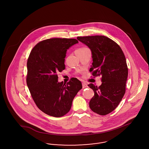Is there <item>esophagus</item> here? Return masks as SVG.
<instances>
[{
  "instance_id": "obj_1",
  "label": "esophagus",
  "mask_w": 149,
  "mask_h": 149,
  "mask_svg": "<svg viewBox=\"0 0 149 149\" xmlns=\"http://www.w3.org/2000/svg\"><path fill=\"white\" fill-rule=\"evenodd\" d=\"M82 86H83V88H85L88 87L87 84H86V83H82Z\"/></svg>"
}]
</instances>
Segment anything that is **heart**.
<instances>
[{
    "instance_id": "obj_1",
    "label": "heart",
    "mask_w": 149,
    "mask_h": 149,
    "mask_svg": "<svg viewBox=\"0 0 149 149\" xmlns=\"http://www.w3.org/2000/svg\"><path fill=\"white\" fill-rule=\"evenodd\" d=\"M88 50V49L87 47H80L79 49H78L76 51V52H82V51H84L85 50Z\"/></svg>"
}]
</instances>
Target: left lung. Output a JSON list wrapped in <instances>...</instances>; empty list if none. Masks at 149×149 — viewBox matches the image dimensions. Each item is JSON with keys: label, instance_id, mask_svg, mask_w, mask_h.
<instances>
[{"label": "left lung", "instance_id": "left-lung-1", "mask_svg": "<svg viewBox=\"0 0 149 149\" xmlns=\"http://www.w3.org/2000/svg\"><path fill=\"white\" fill-rule=\"evenodd\" d=\"M79 41L92 51L93 63L89 71L93 77L102 76L101 85H88L94 92L89 102L92 111L104 116L112 112L120 104L126 92L128 68L120 46L104 36L78 37Z\"/></svg>", "mask_w": 149, "mask_h": 149}]
</instances>
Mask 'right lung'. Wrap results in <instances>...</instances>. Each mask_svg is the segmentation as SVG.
I'll list each match as a JSON object with an SVG mask.
<instances>
[{"label":"right lung","mask_w":149,"mask_h":149,"mask_svg":"<svg viewBox=\"0 0 149 149\" xmlns=\"http://www.w3.org/2000/svg\"><path fill=\"white\" fill-rule=\"evenodd\" d=\"M78 43L74 38H54L38 43L27 60V84L37 107L45 113L60 117L71 109L72 100L82 88L77 78L66 84L58 82L57 73L65 69L68 49Z\"/></svg>","instance_id":"add662e5"}]
</instances>
